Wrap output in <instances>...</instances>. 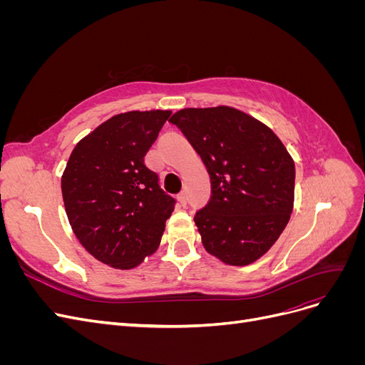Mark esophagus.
Segmentation results:
<instances>
[{"label":"esophagus","instance_id":"34e87169","mask_svg":"<svg viewBox=\"0 0 365 365\" xmlns=\"http://www.w3.org/2000/svg\"><path fill=\"white\" fill-rule=\"evenodd\" d=\"M176 200H178V202H180L181 205H185V204H187V193H185V192L178 193V196H176Z\"/></svg>","mask_w":365,"mask_h":365}]
</instances>
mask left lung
Masks as SVG:
<instances>
[{"label":"left lung","mask_w":365,"mask_h":365,"mask_svg":"<svg viewBox=\"0 0 365 365\" xmlns=\"http://www.w3.org/2000/svg\"><path fill=\"white\" fill-rule=\"evenodd\" d=\"M212 180V196L195 215L205 250L244 267L279 239L294 205L295 165L259 120L230 106L189 108L170 117Z\"/></svg>","instance_id":"obj_1"}]
</instances>
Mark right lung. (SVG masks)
<instances>
[{
	"mask_svg": "<svg viewBox=\"0 0 365 365\" xmlns=\"http://www.w3.org/2000/svg\"><path fill=\"white\" fill-rule=\"evenodd\" d=\"M170 111L114 115L77 143L62 175L76 237L102 263L137 267L155 251L176 200L145 164Z\"/></svg>",
	"mask_w": 365,
	"mask_h": 365,
	"instance_id": "obj_1",
	"label": "right lung"
}]
</instances>
